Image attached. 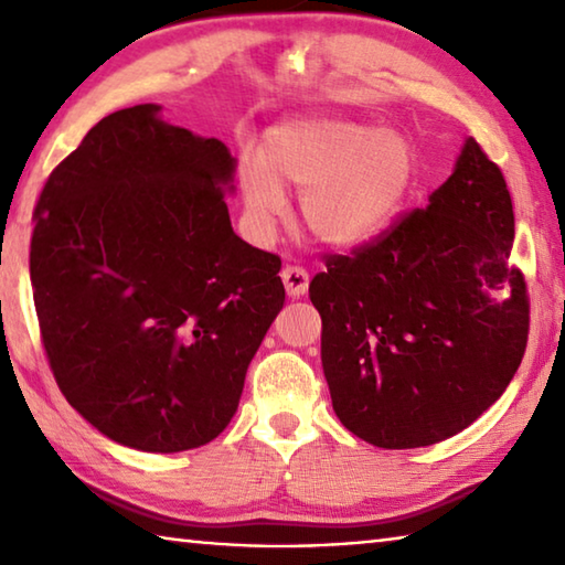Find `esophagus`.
I'll list each match as a JSON object with an SVG mask.
<instances>
[{"label": "esophagus", "mask_w": 565, "mask_h": 565, "mask_svg": "<svg viewBox=\"0 0 565 565\" xmlns=\"http://www.w3.org/2000/svg\"><path fill=\"white\" fill-rule=\"evenodd\" d=\"M281 279L286 286V294H289L291 299H301L306 289H309V274H306L301 266H286L281 271Z\"/></svg>", "instance_id": "obj_1"}]
</instances>
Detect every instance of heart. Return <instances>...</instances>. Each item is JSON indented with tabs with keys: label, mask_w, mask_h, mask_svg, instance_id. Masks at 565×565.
<instances>
[{
	"label": "heart",
	"mask_w": 565,
	"mask_h": 565,
	"mask_svg": "<svg viewBox=\"0 0 565 565\" xmlns=\"http://www.w3.org/2000/svg\"><path fill=\"white\" fill-rule=\"evenodd\" d=\"M416 149L406 134L349 119H296L269 131L262 161L244 159L238 191L248 224L266 236L301 194V222L317 242L359 246L394 222L416 186Z\"/></svg>",
	"instance_id": "heart-1"
}]
</instances>
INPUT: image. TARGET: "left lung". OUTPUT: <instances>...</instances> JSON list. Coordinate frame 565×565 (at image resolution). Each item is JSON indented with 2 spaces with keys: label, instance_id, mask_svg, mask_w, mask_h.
I'll list each match as a JSON object with an SVG mask.
<instances>
[{
  "label": "left lung",
  "instance_id": "obj_1",
  "mask_svg": "<svg viewBox=\"0 0 565 565\" xmlns=\"http://www.w3.org/2000/svg\"><path fill=\"white\" fill-rule=\"evenodd\" d=\"M513 204L501 169L466 139L454 174L349 256L313 276L333 411L379 448L451 438L521 366L529 294L509 262Z\"/></svg>",
  "mask_w": 565,
  "mask_h": 565
}]
</instances>
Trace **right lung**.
Masks as SVG:
<instances>
[{
    "label": "right lung",
    "mask_w": 565,
    "mask_h": 565,
    "mask_svg": "<svg viewBox=\"0 0 565 565\" xmlns=\"http://www.w3.org/2000/svg\"><path fill=\"white\" fill-rule=\"evenodd\" d=\"M159 111L109 114L52 171L30 276L64 398L111 441L177 454L228 426L286 294L279 256L232 228V151Z\"/></svg>",
    "instance_id": "1"
}]
</instances>
